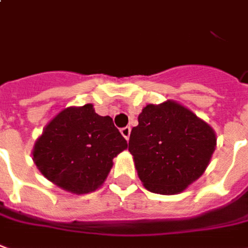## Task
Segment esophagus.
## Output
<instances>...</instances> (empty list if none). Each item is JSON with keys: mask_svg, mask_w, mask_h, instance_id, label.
I'll return each instance as SVG.
<instances>
[{"mask_svg": "<svg viewBox=\"0 0 248 248\" xmlns=\"http://www.w3.org/2000/svg\"><path fill=\"white\" fill-rule=\"evenodd\" d=\"M130 131H131V129H130L129 126H124V127H122V129H121V134H122V136H124L126 140H129Z\"/></svg>", "mask_w": 248, "mask_h": 248, "instance_id": "34e87169", "label": "esophagus"}]
</instances>
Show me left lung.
<instances>
[{"mask_svg": "<svg viewBox=\"0 0 248 248\" xmlns=\"http://www.w3.org/2000/svg\"><path fill=\"white\" fill-rule=\"evenodd\" d=\"M215 146L211 126L170 100L145 107L129 140L138 177L146 189L160 195L180 193L196 181Z\"/></svg>", "mask_w": 248, "mask_h": 248, "instance_id": "obj_1", "label": "left lung"}]
</instances>
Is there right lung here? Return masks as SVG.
<instances>
[{"instance_id": "1", "label": "right lung", "mask_w": 248, "mask_h": 248, "mask_svg": "<svg viewBox=\"0 0 248 248\" xmlns=\"http://www.w3.org/2000/svg\"><path fill=\"white\" fill-rule=\"evenodd\" d=\"M126 148L112 119L84 105L65 108L46 124L34 143L33 161L53 184L83 195L103 184L112 158Z\"/></svg>"}]
</instances>
